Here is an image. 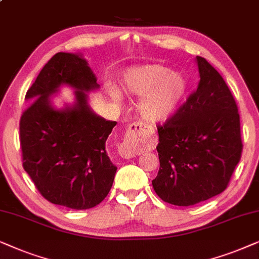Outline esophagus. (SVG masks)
<instances>
[{
  "mask_svg": "<svg viewBox=\"0 0 259 259\" xmlns=\"http://www.w3.org/2000/svg\"><path fill=\"white\" fill-rule=\"evenodd\" d=\"M130 132V134H135V133H140L141 130H143V125L142 123L137 122V123H133L130 124L129 125V129H127ZM118 153L120 156H122L123 158H132L134 157V155H135V153H134V150L132 149V147L130 146H126V144H123V146H120L118 148Z\"/></svg>",
  "mask_w": 259,
  "mask_h": 259,
  "instance_id": "esophagus-1",
  "label": "esophagus"
}]
</instances>
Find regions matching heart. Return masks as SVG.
Masks as SVG:
<instances>
[{
  "label": "heart",
  "mask_w": 259,
  "mask_h": 259,
  "mask_svg": "<svg viewBox=\"0 0 259 259\" xmlns=\"http://www.w3.org/2000/svg\"><path fill=\"white\" fill-rule=\"evenodd\" d=\"M122 86L127 95L141 97L137 110L141 117L149 123L169 119L180 108L187 91L184 75L160 64L127 68L122 75ZM109 92L115 101H119L118 89L110 86Z\"/></svg>",
  "instance_id": "1"
}]
</instances>
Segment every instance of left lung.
Listing matches in <instances>:
<instances>
[{
    "label": "left lung",
    "instance_id": "obj_1",
    "mask_svg": "<svg viewBox=\"0 0 259 259\" xmlns=\"http://www.w3.org/2000/svg\"><path fill=\"white\" fill-rule=\"evenodd\" d=\"M200 81L177 113L157 126L160 170L151 181L168 204L192 206L224 192L242 156L240 120L229 86L205 58Z\"/></svg>",
    "mask_w": 259,
    "mask_h": 259
}]
</instances>
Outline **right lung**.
<instances>
[{
  "mask_svg": "<svg viewBox=\"0 0 259 259\" xmlns=\"http://www.w3.org/2000/svg\"><path fill=\"white\" fill-rule=\"evenodd\" d=\"M61 84L76 90V102L55 109L50 96ZM97 78L80 54L59 52L45 65L26 94L33 102L20 119L23 168L45 199L72 209L101 204L112 187L117 167L105 143L117 122L90 108L86 92Z\"/></svg>",
  "mask_w": 259,
  "mask_h": 259,
  "instance_id": "obj_1",
  "label": "right lung"
}]
</instances>
